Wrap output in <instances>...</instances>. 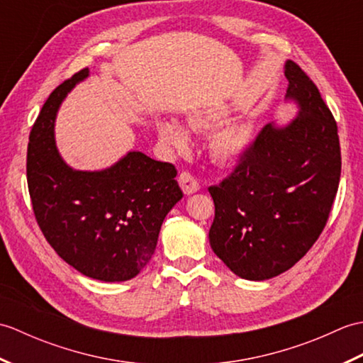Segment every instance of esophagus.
Listing matches in <instances>:
<instances>
[{
	"mask_svg": "<svg viewBox=\"0 0 363 363\" xmlns=\"http://www.w3.org/2000/svg\"><path fill=\"white\" fill-rule=\"evenodd\" d=\"M177 181H179V186L182 187L184 194L186 195H191V194H196L199 190V182L194 174H190L189 172H182L177 177Z\"/></svg>",
	"mask_w": 363,
	"mask_h": 363,
	"instance_id": "34e87169",
	"label": "esophagus"
}]
</instances>
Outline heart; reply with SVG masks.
Returning <instances> with one entry per match:
<instances>
[{
  "instance_id": "heart-1",
  "label": "heart",
  "mask_w": 363,
  "mask_h": 363,
  "mask_svg": "<svg viewBox=\"0 0 363 363\" xmlns=\"http://www.w3.org/2000/svg\"><path fill=\"white\" fill-rule=\"evenodd\" d=\"M212 121L211 117H194L191 118V125L199 128L204 125H209ZM157 134L160 142L164 143L167 148L173 151H182L187 148L189 145V134L179 123L174 120H160L157 121ZM250 148V134L246 133L243 128L238 126H229L218 130L211 138V152L215 159L221 162H230L235 160L248 151Z\"/></svg>"
}]
</instances>
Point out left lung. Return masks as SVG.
Returning <instances> with one entry per match:
<instances>
[{"label": "left lung", "instance_id": "left-lung-1", "mask_svg": "<svg viewBox=\"0 0 363 363\" xmlns=\"http://www.w3.org/2000/svg\"><path fill=\"white\" fill-rule=\"evenodd\" d=\"M287 96L299 112L265 125L234 172L209 187L213 252L243 279L265 281L306 256L325 229L342 173L337 123L313 81L285 64Z\"/></svg>", "mask_w": 363, "mask_h": 363}]
</instances>
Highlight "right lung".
Instances as JSON below:
<instances>
[{
	"label": "right lung",
	"instance_id": "add662e5",
	"mask_svg": "<svg viewBox=\"0 0 363 363\" xmlns=\"http://www.w3.org/2000/svg\"><path fill=\"white\" fill-rule=\"evenodd\" d=\"M89 68L46 99L29 134L26 176L37 225L52 250L84 276L133 279L151 260L160 226L184 196L173 164L130 151L111 168L78 172L59 156L54 121Z\"/></svg>",
	"mask_w": 363,
	"mask_h": 363
}]
</instances>
